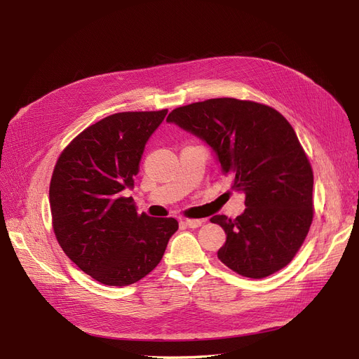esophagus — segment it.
<instances>
[{
  "instance_id": "34e87169",
  "label": "esophagus",
  "mask_w": 359,
  "mask_h": 359,
  "mask_svg": "<svg viewBox=\"0 0 359 359\" xmlns=\"http://www.w3.org/2000/svg\"><path fill=\"white\" fill-rule=\"evenodd\" d=\"M202 223H203V220H190V219H184V220H181V224L187 226V227H191V229H196V227L202 226Z\"/></svg>"
}]
</instances>
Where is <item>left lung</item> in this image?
I'll list each match as a JSON object with an SVG mask.
<instances>
[{
	"label": "left lung",
	"instance_id": "obj_1",
	"mask_svg": "<svg viewBox=\"0 0 359 359\" xmlns=\"http://www.w3.org/2000/svg\"><path fill=\"white\" fill-rule=\"evenodd\" d=\"M166 121L208 145L232 190L245 194L235 220L211 219L227 236L217 252L222 262L250 278L285 268L313 220L311 166L286 118L255 102L210 99L177 107Z\"/></svg>",
	"mask_w": 359,
	"mask_h": 359
}]
</instances>
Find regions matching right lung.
<instances>
[{
  "label": "right lung",
  "mask_w": 359,
  "mask_h": 359,
  "mask_svg": "<svg viewBox=\"0 0 359 359\" xmlns=\"http://www.w3.org/2000/svg\"><path fill=\"white\" fill-rule=\"evenodd\" d=\"M168 111L119 112L85 128L52 173L53 232L73 262L106 286H128L161 260L178 222L137 214L132 198L145 145Z\"/></svg>",
  "instance_id": "1"
}]
</instances>
